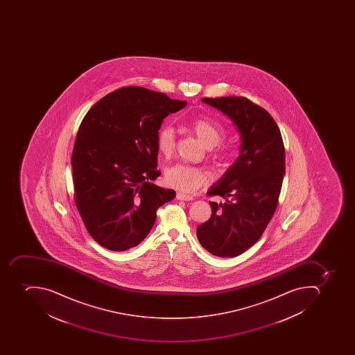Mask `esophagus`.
<instances>
[{"instance_id":"esophagus-1","label":"esophagus","mask_w":355,"mask_h":355,"mask_svg":"<svg viewBox=\"0 0 355 355\" xmlns=\"http://www.w3.org/2000/svg\"><path fill=\"white\" fill-rule=\"evenodd\" d=\"M176 198L180 200V201H192L193 196H187V194H184V193H178V194H176Z\"/></svg>"}]
</instances>
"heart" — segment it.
I'll return each instance as SVG.
<instances>
[{
  "instance_id": "1",
  "label": "heart",
  "mask_w": 355,
  "mask_h": 355,
  "mask_svg": "<svg viewBox=\"0 0 355 355\" xmlns=\"http://www.w3.org/2000/svg\"><path fill=\"white\" fill-rule=\"evenodd\" d=\"M190 128L204 146L213 150L215 157H222L225 153V150L220 144L224 139V130L220 124L205 117H198L191 121ZM157 146L164 157H171L173 154L175 131L172 126L164 125L159 130ZM164 178L166 184L183 192H194L209 182V174L207 170L185 163H178L168 168L165 171Z\"/></svg>"
}]
</instances>
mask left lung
<instances>
[{
    "instance_id": "8db88e82",
    "label": "left lung",
    "mask_w": 355,
    "mask_h": 355,
    "mask_svg": "<svg viewBox=\"0 0 355 355\" xmlns=\"http://www.w3.org/2000/svg\"><path fill=\"white\" fill-rule=\"evenodd\" d=\"M231 117L241 132V154L209 196L211 218L196 229L204 249L220 257L242 254L266 231L279 203L285 172V148L271 114L244 96L202 98Z\"/></svg>"
}]
</instances>
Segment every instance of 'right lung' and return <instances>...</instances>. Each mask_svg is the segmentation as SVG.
Returning a JSON list of instances; mask_svg holds the SVG:
<instances>
[{"mask_svg": "<svg viewBox=\"0 0 355 355\" xmlns=\"http://www.w3.org/2000/svg\"><path fill=\"white\" fill-rule=\"evenodd\" d=\"M187 101L140 87L105 95L82 120L72 152L76 209L100 245L122 252L139 245L157 220V211L175 192L153 184L157 132Z\"/></svg>", "mask_w": 355, "mask_h": 355, "instance_id": "add662e5", "label": "right lung"}]
</instances>
